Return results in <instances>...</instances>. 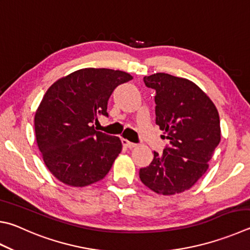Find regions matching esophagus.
I'll use <instances>...</instances> for the list:
<instances>
[{"instance_id": "1", "label": "esophagus", "mask_w": 250, "mask_h": 250, "mask_svg": "<svg viewBox=\"0 0 250 250\" xmlns=\"http://www.w3.org/2000/svg\"><path fill=\"white\" fill-rule=\"evenodd\" d=\"M122 144H124L125 146V147H128V148H132V147H135V146H137V144H135V143H132V142H130V141L125 140V139H122Z\"/></svg>"}]
</instances>
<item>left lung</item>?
Wrapping results in <instances>:
<instances>
[{"label":"left lung","instance_id":"1","mask_svg":"<svg viewBox=\"0 0 250 250\" xmlns=\"http://www.w3.org/2000/svg\"><path fill=\"white\" fill-rule=\"evenodd\" d=\"M155 89V122L169 144L163 154L154 152L140 179L152 191L164 196L188 190L206 174L221 141L219 112L208 95L187 79L166 73L144 76Z\"/></svg>","mask_w":250,"mask_h":250}]
</instances>
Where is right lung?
<instances>
[{"label": "right lung", "mask_w": 250, "mask_h": 250, "mask_svg": "<svg viewBox=\"0 0 250 250\" xmlns=\"http://www.w3.org/2000/svg\"><path fill=\"white\" fill-rule=\"evenodd\" d=\"M133 78L119 70L86 67L50 86L35 115L39 151L63 184L85 187L102 180L122 149L121 141L96 131L97 117L118 85Z\"/></svg>", "instance_id": "obj_1"}]
</instances>
